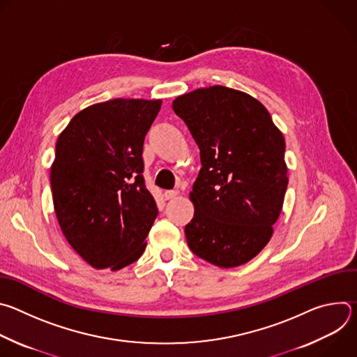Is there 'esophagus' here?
Here are the masks:
<instances>
[{
    "label": "esophagus",
    "mask_w": 357,
    "mask_h": 357,
    "mask_svg": "<svg viewBox=\"0 0 357 357\" xmlns=\"http://www.w3.org/2000/svg\"><path fill=\"white\" fill-rule=\"evenodd\" d=\"M178 193H179V190H176V189H172V190H165V192H164V197H165L167 200H169V199H174V197H176V196H178Z\"/></svg>",
    "instance_id": "obj_1"
}]
</instances>
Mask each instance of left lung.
<instances>
[{"label": "left lung", "instance_id": "left-lung-1", "mask_svg": "<svg viewBox=\"0 0 357 357\" xmlns=\"http://www.w3.org/2000/svg\"><path fill=\"white\" fill-rule=\"evenodd\" d=\"M172 109L200 149L188 245L218 267L241 266L270 241L282 209L284 137L259 100L225 86L179 96Z\"/></svg>", "mask_w": 357, "mask_h": 357}]
</instances>
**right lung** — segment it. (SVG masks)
<instances>
[{
  "label": "right lung",
  "mask_w": 357,
  "mask_h": 357,
  "mask_svg": "<svg viewBox=\"0 0 357 357\" xmlns=\"http://www.w3.org/2000/svg\"><path fill=\"white\" fill-rule=\"evenodd\" d=\"M162 101L113 98L77 113L56 142L50 188L61 229L97 270L137 261L158 208L142 146Z\"/></svg>",
  "instance_id": "obj_1"
}]
</instances>
